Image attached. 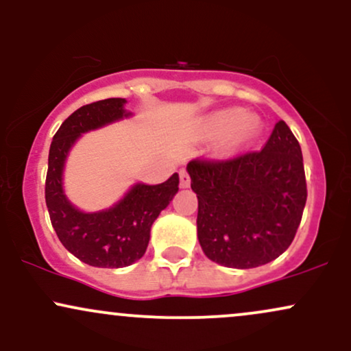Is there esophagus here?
<instances>
[{
	"mask_svg": "<svg viewBox=\"0 0 351 351\" xmlns=\"http://www.w3.org/2000/svg\"><path fill=\"white\" fill-rule=\"evenodd\" d=\"M189 183H191V178H189L186 170H180V186L181 188H188Z\"/></svg>",
	"mask_w": 351,
	"mask_h": 351,
	"instance_id": "obj_1",
	"label": "esophagus"
}]
</instances>
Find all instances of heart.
I'll list each match as a JSON object with an SVG mask.
<instances>
[{"instance_id":"heart-1","label":"heart","mask_w":351,"mask_h":351,"mask_svg":"<svg viewBox=\"0 0 351 351\" xmlns=\"http://www.w3.org/2000/svg\"><path fill=\"white\" fill-rule=\"evenodd\" d=\"M209 128L216 135H228L224 143L228 148H236L252 142L261 134L259 120L249 117L241 108H229L216 114L209 122Z\"/></svg>"}]
</instances>
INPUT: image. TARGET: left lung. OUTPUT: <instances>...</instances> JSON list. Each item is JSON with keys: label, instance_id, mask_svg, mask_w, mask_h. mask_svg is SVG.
I'll use <instances>...</instances> for the list:
<instances>
[{"label": "left lung", "instance_id": "8db88e82", "mask_svg": "<svg viewBox=\"0 0 351 351\" xmlns=\"http://www.w3.org/2000/svg\"><path fill=\"white\" fill-rule=\"evenodd\" d=\"M208 259L234 269L277 259L295 237L307 201L300 145L284 120L261 150L188 163Z\"/></svg>", "mask_w": 351, "mask_h": 351}]
</instances>
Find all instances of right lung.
Here are the masks:
<instances>
[{"instance_id":"obj_1","label":"right lung","mask_w":351,"mask_h":351,"mask_svg":"<svg viewBox=\"0 0 351 351\" xmlns=\"http://www.w3.org/2000/svg\"><path fill=\"white\" fill-rule=\"evenodd\" d=\"M125 99H106L82 106L67 117L49 148L46 204L52 228L64 247L94 267L119 269L138 261L147 251L150 228L178 191V173L162 184H135L114 208L82 213L62 191V168L80 134L127 117Z\"/></svg>"}]
</instances>
